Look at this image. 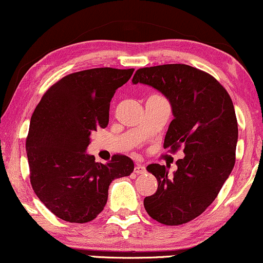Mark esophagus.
<instances>
[{
  "label": "esophagus",
  "mask_w": 263,
  "mask_h": 263,
  "mask_svg": "<svg viewBox=\"0 0 263 263\" xmlns=\"http://www.w3.org/2000/svg\"><path fill=\"white\" fill-rule=\"evenodd\" d=\"M145 172H146V170H145V166H144V164L138 163L137 166L134 167V173H135V174H144Z\"/></svg>",
  "instance_id": "1"
}]
</instances>
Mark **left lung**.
<instances>
[{"mask_svg":"<svg viewBox=\"0 0 263 263\" xmlns=\"http://www.w3.org/2000/svg\"><path fill=\"white\" fill-rule=\"evenodd\" d=\"M133 84H145L170 101L173 113L164 147H183L178 170L147 166L158 186L144 206L155 221L179 226L196 218L215 201L235 163L238 122L227 90L210 74L186 64L138 69Z\"/></svg>","mask_w":263,"mask_h":263,"instance_id":"8db88e82","label":"left lung"}]
</instances>
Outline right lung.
Returning a JSON list of instances; mask_svg holds the SVG:
<instances>
[{"mask_svg": "<svg viewBox=\"0 0 263 263\" xmlns=\"http://www.w3.org/2000/svg\"><path fill=\"white\" fill-rule=\"evenodd\" d=\"M133 72L93 68L69 74L45 92L32 113L25 144L30 183L41 202L63 221L95 219L112 180L134 171V162L123 155L102 164L86 154L91 133L108 124L109 102Z\"/></svg>", "mask_w": 263, "mask_h": 263, "instance_id": "1", "label": "right lung"}]
</instances>
